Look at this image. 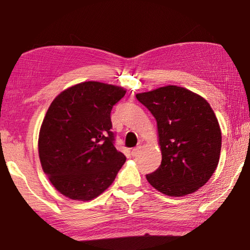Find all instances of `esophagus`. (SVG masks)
Segmentation results:
<instances>
[{
  "mask_svg": "<svg viewBox=\"0 0 250 250\" xmlns=\"http://www.w3.org/2000/svg\"><path fill=\"white\" fill-rule=\"evenodd\" d=\"M139 150H140V146H137V147H134V149L131 151V155L132 156H135L138 154V152H139Z\"/></svg>",
  "mask_w": 250,
  "mask_h": 250,
  "instance_id": "34e87169",
  "label": "esophagus"
}]
</instances>
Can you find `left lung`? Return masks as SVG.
<instances>
[{
    "mask_svg": "<svg viewBox=\"0 0 250 250\" xmlns=\"http://www.w3.org/2000/svg\"><path fill=\"white\" fill-rule=\"evenodd\" d=\"M158 125L162 162L146 180L167 196L196 192L216 170L222 132L207 101L179 86L160 87L135 95Z\"/></svg>",
    "mask_w": 250,
    "mask_h": 250,
    "instance_id": "8db88e82",
    "label": "left lung"
}]
</instances>
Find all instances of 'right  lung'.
I'll return each instance as SVG.
<instances>
[{
	"label": "right lung",
	"mask_w": 250,
	"mask_h": 250,
	"mask_svg": "<svg viewBox=\"0 0 250 250\" xmlns=\"http://www.w3.org/2000/svg\"><path fill=\"white\" fill-rule=\"evenodd\" d=\"M126 90L115 84L84 82L62 91L41 125L39 155L50 183L74 201L103 194L125 162L113 145L112 107Z\"/></svg>",
	"instance_id": "1"
}]
</instances>
